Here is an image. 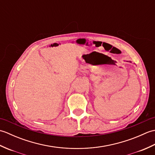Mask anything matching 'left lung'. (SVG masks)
Instances as JSON below:
<instances>
[{"mask_svg":"<svg viewBox=\"0 0 155 155\" xmlns=\"http://www.w3.org/2000/svg\"><path fill=\"white\" fill-rule=\"evenodd\" d=\"M129 62H130V61H129Z\"/></svg>","mask_w":155,"mask_h":155,"instance_id":"left-lung-1","label":"left lung"}]
</instances>
